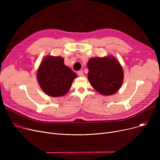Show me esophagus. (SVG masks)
Instances as JSON below:
<instances>
[{
    "instance_id": "esophagus-1",
    "label": "esophagus",
    "mask_w": 160,
    "mask_h": 160,
    "mask_svg": "<svg viewBox=\"0 0 160 160\" xmlns=\"http://www.w3.org/2000/svg\"><path fill=\"white\" fill-rule=\"evenodd\" d=\"M77 74H78V76H80V77H82V76L83 75V71H82V70L78 71L77 72Z\"/></svg>"
}]
</instances>
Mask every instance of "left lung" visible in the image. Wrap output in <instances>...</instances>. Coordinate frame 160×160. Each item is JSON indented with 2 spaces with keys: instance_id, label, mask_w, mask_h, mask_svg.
Wrapping results in <instances>:
<instances>
[{
  "instance_id": "left-lung-1",
  "label": "left lung",
  "mask_w": 160,
  "mask_h": 160,
  "mask_svg": "<svg viewBox=\"0 0 160 160\" xmlns=\"http://www.w3.org/2000/svg\"><path fill=\"white\" fill-rule=\"evenodd\" d=\"M88 80L99 93L111 95L120 89L123 81V71L114 58H91L88 62Z\"/></svg>"
}]
</instances>
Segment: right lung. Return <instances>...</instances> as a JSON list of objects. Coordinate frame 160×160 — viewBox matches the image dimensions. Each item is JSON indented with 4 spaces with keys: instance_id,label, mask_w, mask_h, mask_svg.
<instances>
[{
    "instance_id": "add662e5",
    "label": "right lung",
    "mask_w": 160,
    "mask_h": 160,
    "mask_svg": "<svg viewBox=\"0 0 160 160\" xmlns=\"http://www.w3.org/2000/svg\"><path fill=\"white\" fill-rule=\"evenodd\" d=\"M77 77L69 67L64 65L63 58L47 56L38 71V80L45 93L50 97H61L70 89Z\"/></svg>"
}]
</instances>
